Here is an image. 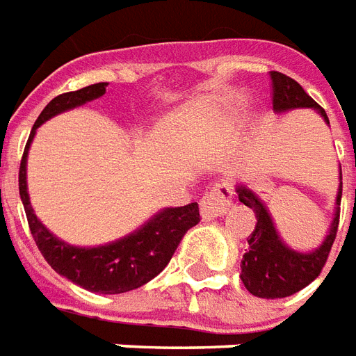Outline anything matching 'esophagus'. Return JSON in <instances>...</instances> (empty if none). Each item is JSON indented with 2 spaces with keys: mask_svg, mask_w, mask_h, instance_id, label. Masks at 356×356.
Listing matches in <instances>:
<instances>
[{
  "mask_svg": "<svg viewBox=\"0 0 356 356\" xmlns=\"http://www.w3.org/2000/svg\"><path fill=\"white\" fill-rule=\"evenodd\" d=\"M232 196H234V188H232L230 181H218L217 185H213L200 202L202 218L213 220V218L225 215L230 209Z\"/></svg>",
  "mask_w": 356,
  "mask_h": 356,
  "instance_id": "34e87169",
  "label": "esophagus"
}]
</instances>
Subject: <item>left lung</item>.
<instances>
[{
  "label": "left lung",
  "mask_w": 356,
  "mask_h": 356,
  "mask_svg": "<svg viewBox=\"0 0 356 356\" xmlns=\"http://www.w3.org/2000/svg\"><path fill=\"white\" fill-rule=\"evenodd\" d=\"M272 88H273V111L285 113L291 109H315V111L325 118V109L313 99L307 92L300 86L294 79L286 77L279 71H272ZM341 171V170H339ZM341 175V173H339ZM238 198L249 209L254 211L257 225L249 236V251L243 254L241 260V281L247 291L259 296V298H286L294 292L302 291L309 285L312 281L321 275L326 264V259L330 254L336 232L339 222V202H341V185L336 196V213H334L332 225L328 230L325 241L318 245L312 252H298L291 249L289 245L283 243L279 238L275 225H273L272 215L268 213L262 200L249 191L247 186H238Z\"/></svg>",
  "instance_id": "8db88e82"
}]
</instances>
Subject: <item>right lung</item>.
<instances>
[{"instance_id":"1","label":"right lung","mask_w":356,"mask_h":356,"mask_svg":"<svg viewBox=\"0 0 356 356\" xmlns=\"http://www.w3.org/2000/svg\"><path fill=\"white\" fill-rule=\"evenodd\" d=\"M105 86L107 83L90 84L81 90L60 94L49 102L31 128L24 149L18 171V191L31 236L52 270L86 291L99 294H120L139 289L164 270L183 236L200 222L198 204L194 202L183 207H165L156 215H152L141 228L111 243L99 247H75L58 239L35 217L26 183L28 151L39 126L60 113L70 111L73 107L104 96Z\"/></svg>"}]
</instances>
